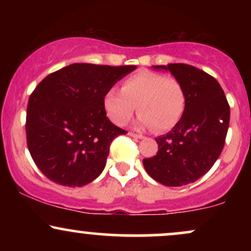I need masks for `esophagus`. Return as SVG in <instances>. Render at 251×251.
Here are the masks:
<instances>
[{
	"label": "esophagus",
	"instance_id": "esophagus-1",
	"mask_svg": "<svg viewBox=\"0 0 251 251\" xmlns=\"http://www.w3.org/2000/svg\"><path fill=\"white\" fill-rule=\"evenodd\" d=\"M128 134L131 135L132 138H135V139H144V138H145L143 134H137V133H134V132H129Z\"/></svg>",
	"mask_w": 251,
	"mask_h": 251
}]
</instances>
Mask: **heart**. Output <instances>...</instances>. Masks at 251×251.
Here are the masks:
<instances>
[{
    "mask_svg": "<svg viewBox=\"0 0 251 251\" xmlns=\"http://www.w3.org/2000/svg\"><path fill=\"white\" fill-rule=\"evenodd\" d=\"M102 103L107 117L116 125H126L138 108L137 127H154L163 132L177 125L183 117L186 97L181 83L175 77L142 71L127 77L122 91L109 88Z\"/></svg>",
    "mask_w": 251,
    "mask_h": 251,
    "instance_id": "1",
    "label": "heart"
}]
</instances>
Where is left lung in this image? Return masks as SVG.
<instances>
[{
	"instance_id": "8db88e82",
	"label": "left lung",
	"mask_w": 251,
	"mask_h": 251,
	"mask_svg": "<svg viewBox=\"0 0 251 251\" xmlns=\"http://www.w3.org/2000/svg\"><path fill=\"white\" fill-rule=\"evenodd\" d=\"M169 71L186 97L183 117L169 133L155 138L157 154L144 158L146 172L166 186H183L204 176L220 157L229 128L230 107L217 80L185 63L152 66Z\"/></svg>"
}]
</instances>
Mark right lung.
I'll use <instances>...</instances> for the list:
<instances>
[{
  "mask_svg": "<svg viewBox=\"0 0 251 251\" xmlns=\"http://www.w3.org/2000/svg\"><path fill=\"white\" fill-rule=\"evenodd\" d=\"M135 68L73 63L37 85L25 133L31 158L48 179L80 188L99 177L112 140L126 133L106 117L103 96Z\"/></svg>",
  "mask_w": 251,
  "mask_h": 251,
  "instance_id": "right-lung-1",
  "label": "right lung"
}]
</instances>
